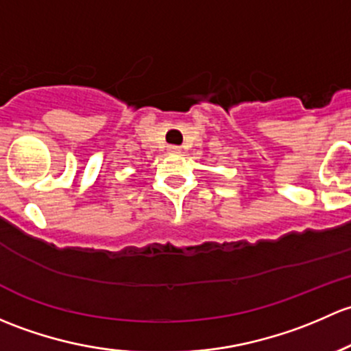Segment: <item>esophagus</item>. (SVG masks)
<instances>
[{
    "instance_id": "1",
    "label": "esophagus",
    "mask_w": 351,
    "mask_h": 351,
    "mask_svg": "<svg viewBox=\"0 0 351 351\" xmlns=\"http://www.w3.org/2000/svg\"><path fill=\"white\" fill-rule=\"evenodd\" d=\"M167 150H169V154H180V147H177V145H169L167 147Z\"/></svg>"
}]
</instances>
